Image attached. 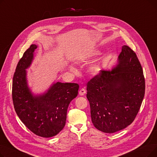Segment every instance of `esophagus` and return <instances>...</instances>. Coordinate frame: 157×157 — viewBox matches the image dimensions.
I'll list each match as a JSON object with an SVG mask.
<instances>
[{"instance_id":"esophagus-1","label":"esophagus","mask_w":157,"mask_h":157,"mask_svg":"<svg viewBox=\"0 0 157 157\" xmlns=\"http://www.w3.org/2000/svg\"><path fill=\"white\" fill-rule=\"evenodd\" d=\"M86 94V90H85V88H81V90H79V95H84L85 94Z\"/></svg>"}]
</instances>
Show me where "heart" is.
Masks as SVG:
<instances>
[{"mask_svg":"<svg viewBox=\"0 0 157 157\" xmlns=\"http://www.w3.org/2000/svg\"><path fill=\"white\" fill-rule=\"evenodd\" d=\"M98 55H99V52L97 50H95V51H93L92 52L90 53L88 55V58H93V57L97 56ZM102 67V63L101 62H95L90 65L88 68V71L90 73H92L93 74H97L101 72ZM69 69L71 71H73V72L76 71L75 67H74L73 66H71V65L69 66Z\"/></svg>","mask_w":157,"mask_h":157,"instance_id":"heart-1","label":"heart"}]
</instances>
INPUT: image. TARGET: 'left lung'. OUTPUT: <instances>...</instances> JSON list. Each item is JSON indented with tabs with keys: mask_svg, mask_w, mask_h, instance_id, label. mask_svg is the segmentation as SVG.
I'll use <instances>...</instances> for the list:
<instances>
[{
	"mask_svg": "<svg viewBox=\"0 0 157 157\" xmlns=\"http://www.w3.org/2000/svg\"><path fill=\"white\" fill-rule=\"evenodd\" d=\"M86 97L95 127L105 133L126 128L134 120L145 92L143 71L136 53L122 46L118 64L101 70L87 83Z\"/></svg>",
	"mask_w": 157,
	"mask_h": 157,
	"instance_id": "obj_1",
	"label": "left lung"
}]
</instances>
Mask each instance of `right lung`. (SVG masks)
<instances>
[{
    "label": "right lung",
    "mask_w": 157,
    "mask_h": 157,
    "mask_svg": "<svg viewBox=\"0 0 157 157\" xmlns=\"http://www.w3.org/2000/svg\"><path fill=\"white\" fill-rule=\"evenodd\" d=\"M37 48L32 44L16 66L13 80V101L16 114L30 131L40 137H51L63 128L68 106L77 97L79 85L58 81L43 94H33L28 85L26 70L34 60Z\"/></svg>",
    "instance_id": "right-lung-1"
}]
</instances>
